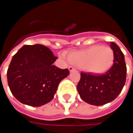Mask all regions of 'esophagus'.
Wrapping results in <instances>:
<instances>
[{"label":"esophagus","instance_id":"obj_1","mask_svg":"<svg viewBox=\"0 0 133 133\" xmlns=\"http://www.w3.org/2000/svg\"><path fill=\"white\" fill-rule=\"evenodd\" d=\"M68 69H69L70 72H72V71H74V70H75V68H73L72 66H69V68H68Z\"/></svg>","mask_w":133,"mask_h":133}]
</instances>
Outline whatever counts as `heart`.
Wrapping results in <instances>:
<instances>
[{
  "label": "heart",
  "instance_id": "heart-1",
  "mask_svg": "<svg viewBox=\"0 0 133 133\" xmlns=\"http://www.w3.org/2000/svg\"><path fill=\"white\" fill-rule=\"evenodd\" d=\"M68 59L87 72L102 74L108 71L114 62V52L110 47L95 45L68 55Z\"/></svg>",
  "mask_w": 133,
  "mask_h": 133
}]
</instances>
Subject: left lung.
<instances>
[{
    "mask_svg": "<svg viewBox=\"0 0 133 133\" xmlns=\"http://www.w3.org/2000/svg\"><path fill=\"white\" fill-rule=\"evenodd\" d=\"M110 47L114 52L112 66L103 75L81 73L77 85L82 100L92 105H103L110 103L122 91L126 81L127 68L123 52L113 42Z\"/></svg>",
    "mask_w": 133,
    "mask_h": 133,
    "instance_id": "8db88e82",
    "label": "left lung"
}]
</instances>
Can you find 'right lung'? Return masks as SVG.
<instances>
[{"label": "right lung", "instance_id": "right-lung-1", "mask_svg": "<svg viewBox=\"0 0 133 133\" xmlns=\"http://www.w3.org/2000/svg\"><path fill=\"white\" fill-rule=\"evenodd\" d=\"M43 45H25L13 55L7 71L8 86L21 103L39 107L49 103L60 82L69 75L53 63L57 59Z\"/></svg>", "mask_w": 133, "mask_h": 133}]
</instances>
